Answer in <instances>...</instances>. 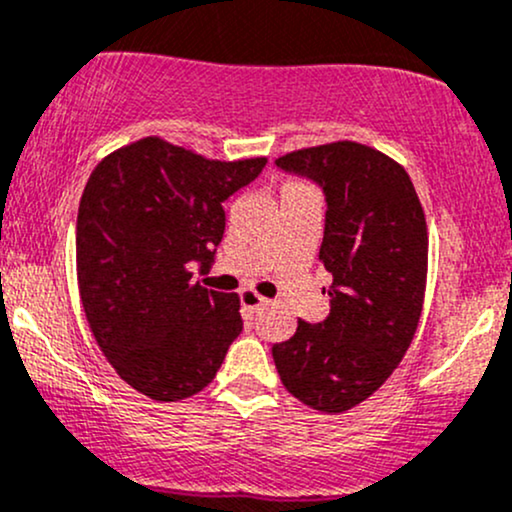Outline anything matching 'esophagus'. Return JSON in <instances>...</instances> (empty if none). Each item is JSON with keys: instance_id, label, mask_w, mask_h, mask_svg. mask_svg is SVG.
Returning <instances> with one entry per match:
<instances>
[{"instance_id": "34e87169", "label": "esophagus", "mask_w": 512, "mask_h": 512, "mask_svg": "<svg viewBox=\"0 0 512 512\" xmlns=\"http://www.w3.org/2000/svg\"><path fill=\"white\" fill-rule=\"evenodd\" d=\"M239 300H241V304H244L246 309H251V312H256V309L266 307V304H268L266 297H261V295H258V292H254V290H241Z\"/></svg>"}]
</instances>
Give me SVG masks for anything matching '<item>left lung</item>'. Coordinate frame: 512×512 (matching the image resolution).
I'll list each match as a JSON object with an SVG mask.
<instances>
[{
	"label": "left lung",
	"instance_id": "1",
	"mask_svg": "<svg viewBox=\"0 0 512 512\" xmlns=\"http://www.w3.org/2000/svg\"><path fill=\"white\" fill-rule=\"evenodd\" d=\"M275 166L324 191L319 258L333 275L329 317L297 321L295 336L273 346L275 370L302 404L343 413L375 394L411 346L426 295V217L409 174L358 142L300 149Z\"/></svg>",
	"mask_w": 512,
	"mask_h": 512
}]
</instances>
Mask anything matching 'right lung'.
<instances>
[{"label": "right lung", "mask_w": 512, "mask_h": 512, "mask_svg": "<svg viewBox=\"0 0 512 512\" xmlns=\"http://www.w3.org/2000/svg\"><path fill=\"white\" fill-rule=\"evenodd\" d=\"M266 159L210 162L159 137L108 154L77 215L79 295L116 372L154 401L208 387L241 333L239 297L193 283L225 234L222 203Z\"/></svg>", "instance_id": "obj_1"}]
</instances>
